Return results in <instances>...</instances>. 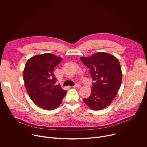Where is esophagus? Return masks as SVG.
<instances>
[{"label": "esophagus", "instance_id": "esophagus-1", "mask_svg": "<svg viewBox=\"0 0 147 147\" xmlns=\"http://www.w3.org/2000/svg\"><path fill=\"white\" fill-rule=\"evenodd\" d=\"M80 86H81V85H80V84H75V85L74 86V88H80Z\"/></svg>", "mask_w": 147, "mask_h": 147}]
</instances>
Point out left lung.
I'll list each match as a JSON object with an SVG mask.
<instances>
[{
  "instance_id": "obj_1",
  "label": "left lung",
  "mask_w": 147,
  "mask_h": 147,
  "mask_svg": "<svg viewBox=\"0 0 147 147\" xmlns=\"http://www.w3.org/2000/svg\"><path fill=\"white\" fill-rule=\"evenodd\" d=\"M80 59L90 69L94 81L90 97L84 101L93 110H102L112 102L120 88L122 72L120 62L115 56L105 53Z\"/></svg>"
}]
</instances>
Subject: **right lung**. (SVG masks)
I'll use <instances>...</instances> for the list:
<instances>
[{
    "mask_svg": "<svg viewBox=\"0 0 147 147\" xmlns=\"http://www.w3.org/2000/svg\"><path fill=\"white\" fill-rule=\"evenodd\" d=\"M62 59L55 55L45 53L29 59L23 71V79L27 92L38 107L52 110L58 107L67 93L60 85H55L57 78L54 68Z\"/></svg>",
    "mask_w": 147,
    "mask_h": 147,
    "instance_id": "obj_1",
    "label": "right lung"
}]
</instances>
